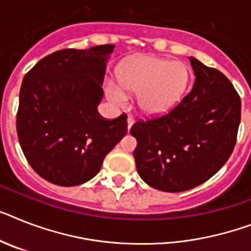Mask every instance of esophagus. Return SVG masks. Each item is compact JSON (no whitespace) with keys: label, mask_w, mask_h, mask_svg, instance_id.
<instances>
[{"label":"esophagus","mask_w":251,"mask_h":251,"mask_svg":"<svg viewBox=\"0 0 251 251\" xmlns=\"http://www.w3.org/2000/svg\"><path fill=\"white\" fill-rule=\"evenodd\" d=\"M133 123H134V119L132 117H128L127 118V128H128V130L130 129V127H132V126H133Z\"/></svg>","instance_id":"esophagus-1"}]
</instances>
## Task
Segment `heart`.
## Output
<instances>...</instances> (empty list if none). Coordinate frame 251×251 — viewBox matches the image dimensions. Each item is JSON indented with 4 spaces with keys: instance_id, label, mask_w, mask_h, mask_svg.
I'll list each match as a JSON object with an SVG mask.
<instances>
[{
    "instance_id": "heart-1",
    "label": "heart",
    "mask_w": 251,
    "mask_h": 251,
    "mask_svg": "<svg viewBox=\"0 0 251 251\" xmlns=\"http://www.w3.org/2000/svg\"><path fill=\"white\" fill-rule=\"evenodd\" d=\"M118 82L124 91L138 93L137 103L148 115H159L169 111L183 99L190 84V70L181 61L137 56L119 65ZM107 96L118 105L126 101L120 87L109 84Z\"/></svg>"
}]
</instances>
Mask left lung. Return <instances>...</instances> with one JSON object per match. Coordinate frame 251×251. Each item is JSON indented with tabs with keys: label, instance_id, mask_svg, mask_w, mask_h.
<instances>
[{
	"label": "left lung",
	"instance_id": "8db88e82",
	"mask_svg": "<svg viewBox=\"0 0 251 251\" xmlns=\"http://www.w3.org/2000/svg\"><path fill=\"white\" fill-rule=\"evenodd\" d=\"M195 82L171 111L130 128L140 177L165 192L201 185L232 154L241 121V100L228 78L190 57Z\"/></svg>",
	"mask_w": 251,
	"mask_h": 251
}]
</instances>
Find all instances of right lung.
I'll return each instance as SVG.
<instances>
[{
  "instance_id": "1",
  "label": "right lung",
  "mask_w": 251,
  "mask_h": 251,
  "mask_svg": "<svg viewBox=\"0 0 251 251\" xmlns=\"http://www.w3.org/2000/svg\"><path fill=\"white\" fill-rule=\"evenodd\" d=\"M114 45L60 50L23 79L16 130L30 167L57 186H76L100 172L127 133V115L101 117L102 82Z\"/></svg>"
}]
</instances>
